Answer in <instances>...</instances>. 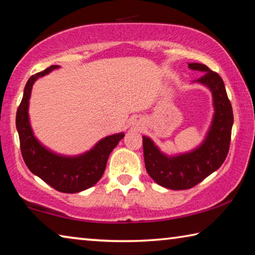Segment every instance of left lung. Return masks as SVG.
<instances>
[{
  "label": "left lung",
  "mask_w": 255,
  "mask_h": 255,
  "mask_svg": "<svg viewBox=\"0 0 255 255\" xmlns=\"http://www.w3.org/2000/svg\"><path fill=\"white\" fill-rule=\"evenodd\" d=\"M189 69L203 72L192 83L210 90L214 114L203 140L185 152L168 155L151 137L142 135L144 165L157 184L169 190H187L199 184L223 165L227 157L234 122L231 102L223 79L201 63H189Z\"/></svg>",
  "instance_id": "1"
}]
</instances>
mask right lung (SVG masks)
<instances>
[{
    "label": "right lung",
    "instance_id": "1",
    "mask_svg": "<svg viewBox=\"0 0 255 255\" xmlns=\"http://www.w3.org/2000/svg\"><path fill=\"white\" fill-rule=\"evenodd\" d=\"M57 68L60 66L52 65L43 72L29 78L24 87L22 100L16 111L15 127L19 133L22 158L29 170L57 191L78 193L94 186L102 178L108 157L125 134L120 132L107 135L87 151L72 156L55 152L41 143L32 130L29 116V100L33 83Z\"/></svg>",
    "mask_w": 255,
    "mask_h": 255
}]
</instances>
